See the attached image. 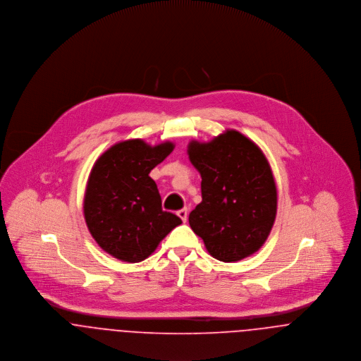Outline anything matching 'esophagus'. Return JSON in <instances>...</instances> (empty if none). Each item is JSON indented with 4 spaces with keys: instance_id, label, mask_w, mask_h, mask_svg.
<instances>
[{
    "instance_id": "34e87169",
    "label": "esophagus",
    "mask_w": 361,
    "mask_h": 361,
    "mask_svg": "<svg viewBox=\"0 0 361 361\" xmlns=\"http://www.w3.org/2000/svg\"><path fill=\"white\" fill-rule=\"evenodd\" d=\"M177 214L183 220V223H185L188 220V209H181L177 212Z\"/></svg>"
}]
</instances>
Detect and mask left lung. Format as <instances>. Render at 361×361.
<instances>
[{"label":"left lung","instance_id":"obj_1","mask_svg":"<svg viewBox=\"0 0 361 361\" xmlns=\"http://www.w3.org/2000/svg\"><path fill=\"white\" fill-rule=\"evenodd\" d=\"M202 202L190 213L192 231L217 260L238 262L267 240L277 214V188L262 149L235 130L209 142L191 141Z\"/></svg>","mask_w":361,"mask_h":361}]
</instances>
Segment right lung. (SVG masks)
<instances>
[{"mask_svg":"<svg viewBox=\"0 0 361 361\" xmlns=\"http://www.w3.org/2000/svg\"><path fill=\"white\" fill-rule=\"evenodd\" d=\"M174 144L149 145L144 140L115 144L94 163L84 194V219L97 243L111 256L138 263L155 252L180 217L161 209L151 170Z\"/></svg>","mask_w":361,"mask_h":361,"instance_id":"add662e5","label":"right lung"}]
</instances>
